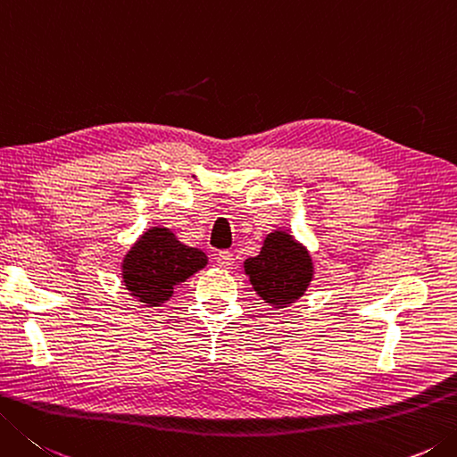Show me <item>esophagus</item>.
Masks as SVG:
<instances>
[{
	"label": "esophagus",
	"instance_id": "1",
	"mask_svg": "<svg viewBox=\"0 0 457 457\" xmlns=\"http://www.w3.org/2000/svg\"><path fill=\"white\" fill-rule=\"evenodd\" d=\"M217 262H219L220 269L228 270V269H232V266H235V258H232V253L220 251V253L217 254Z\"/></svg>",
	"mask_w": 457,
	"mask_h": 457
}]
</instances>
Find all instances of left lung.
I'll return each mask as SVG.
<instances>
[{"instance_id": "obj_1", "label": "left lung", "mask_w": 457, "mask_h": 457, "mask_svg": "<svg viewBox=\"0 0 457 457\" xmlns=\"http://www.w3.org/2000/svg\"><path fill=\"white\" fill-rule=\"evenodd\" d=\"M245 272L264 303L284 308L304 295L314 266L306 248L292 235L274 230L264 238L261 254L246 258Z\"/></svg>"}]
</instances>
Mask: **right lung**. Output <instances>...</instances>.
Returning <instances> with one entry per match:
<instances>
[{
    "label": "right lung",
    "instance_id": "right-lung-1",
    "mask_svg": "<svg viewBox=\"0 0 457 457\" xmlns=\"http://www.w3.org/2000/svg\"><path fill=\"white\" fill-rule=\"evenodd\" d=\"M206 266V254L177 240L169 228L153 227L123 258V282L131 296L147 306H161L177 284Z\"/></svg>",
    "mask_w": 457,
    "mask_h": 457
}]
</instances>
